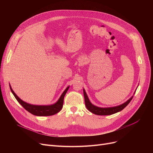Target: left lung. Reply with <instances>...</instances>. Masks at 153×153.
Listing matches in <instances>:
<instances>
[{"mask_svg": "<svg viewBox=\"0 0 153 153\" xmlns=\"http://www.w3.org/2000/svg\"><path fill=\"white\" fill-rule=\"evenodd\" d=\"M84 100H85V105L86 108L89 110L92 114L97 115H109L114 114L117 112L122 110L123 108H125L129 103L131 102L133 97H131L129 100H128L126 102L122 104V105L114 107H109V108H100L96 107L91 103V102L89 100L87 95L84 90Z\"/></svg>", "mask_w": 153, "mask_h": 153, "instance_id": "8db88e82", "label": "left lung"}]
</instances>
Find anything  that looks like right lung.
Returning a JSON list of instances; mask_svg holds the SVG:
<instances>
[{"instance_id": "add662e5", "label": "right lung", "mask_w": 153, "mask_h": 153, "mask_svg": "<svg viewBox=\"0 0 153 153\" xmlns=\"http://www.w3.org/2000/svg\"><path fill=\"white\" fill-rule=\"evenodd\" d=\"M10 88L11 92L15 96V99L20 103V105L25 108L26 110H27L30 114H33L36 116H51L53 115L56 114L58 113V112L62 109V105H63V102H64V98L65 96L67 91L69 89V87H68L66 90L64 91L60 97L58 101L56 103L53 104V105H31L28 103H26L22 100L18 96L15 94V93L13 92L12 89L10 85Z\"/></svg>"}]
</instances>
